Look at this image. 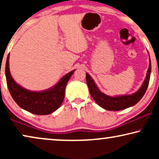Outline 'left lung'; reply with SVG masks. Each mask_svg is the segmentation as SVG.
<instances>
[{"label":"left lung","instance_id":"obj_1","mask_svg":"<svg viewBox=\"0 0 159 159\" xmlns=\"http://www.w3.org/2000/svg\"><path fill=\"white\" fill-rule=\"evenodd\" d=\"M151 73V62L149 56V66L144 82H143L142 85L135 93L128 95H119L111 96V95L105 94L99 90L98 87L95 84L94 80L88 73H86V82L91 96L96 102L98 105L106 110L120 111L133 106L140 101L147 90L148 86Z\"/></svg>","mask_w":159,"mask_h":159}]
</instances>
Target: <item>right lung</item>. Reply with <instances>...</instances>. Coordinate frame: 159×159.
I'll list each match as a JSON object with an SVG mask.
<instances>
[{"mask_svg":"<svg viewBox=\"0 0 159 159\" xmlns=\"http://www.w3.org/2000/svg\"><path fill=\"white\" fill-rule=\"evenodd\" d=\"M75 71L63 76L55 85L40 91L27 90L13 79L9 69V54L6 59L5 73L8 90L19 107L34 114L47 115L57 110L62 104L67 82Z\"/></svg>","mask_w":159,"mask_h":159,"instance_id":"obj_1","label":"right lung"}]
</instances>
